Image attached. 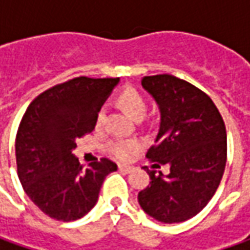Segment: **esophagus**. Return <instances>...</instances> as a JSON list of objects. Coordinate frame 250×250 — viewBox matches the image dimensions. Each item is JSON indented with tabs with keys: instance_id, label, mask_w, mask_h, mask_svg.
Returning <instances> with one entry per match:
<instances>
[{
	"instance_id": "34e87169",
	"label": "esophagus",
	"mask_w": 250,
	"mask_h": 250,
	"mask_svg": "<svg viewBox=\"0 0 250 250\" xmlns=\"http://www.w3.org/2000/svg\"><path fill=\"white\" fill-rule=\"evenodd\" d=\"M118 169H120L121 172H124V174H129L130 171L133 169V167H130V166H122V164H120V166H118Z\"/></svg>"
}]
</instances>
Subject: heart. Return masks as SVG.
Wrapping results in <instances>:
<instances>
[{
    "instance_id": "obj_1",
    "label": "heart",
    "mask_w": 250,
    "mask_h": 250,
    "mask_svg": "<svg viewBox=\"0 0 250 250\" xmlns=\"http://www.w3.org/2000/svg\"><path fill=\"white\" fill-rule=\"evenodd\" d=\"M118 103L135 120H142L147 110V101L138 89L128 86L118 94ZM105 120V107H100L96 114V126L100 128ZM140 149V142L135 139H114L108 143V151L118 160H128Z\"/></svg>"
}]
</instances>
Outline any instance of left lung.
I'll use <instances>...</instances> for the list:
<instances>
[{
  "label": "left lung",
  "instance_id": "obj_1",
  "mask_svg": "<svg viewBox=\"0 0 250 250\" xmlns=\"http://www.w3.org/2000/svg\"><path fill=\"white\" fill-rule=\"evenodd\" d=\"M142 86L161 114L156 143L146 157L168 164L169 174L143 167L150 184L138 195L140 207L154 220L174 224L203 210L216 193L227 163V132L220 111L205 91L174 75L145 76Z\"/></svg>",
  "mask_w": 250,
  "mask_h": 250
}]
</instances>
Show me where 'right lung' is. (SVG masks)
<instances>
[{"label":"right lung","instance_id":"1","mask_svg":"<svg viewBox=\"0 0 250 250\" xmlns=\"http://www.w3.org/2000/svg\"><path fill=\"white\" fill-rule=\"evenodd\" d=\"M120 78H73L34 99L16 133L18 177L44 214L75 221L97 203L105 177L117 171L108 159L83 168L72 154L76 139L96 126V114Z\"/></svg>","mask_w":250,"mask_h":250}]
</instances>
